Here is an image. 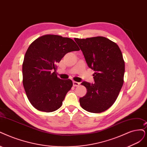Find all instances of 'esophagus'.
<instances>
[{"label": "esophagus", "instance_id": "esophagus-1", "mask_svg": "<svg viewBox=\"0 0 147 147\" xmlns=\"http://www.w3.org/2000/svg\"><path fill=\"white\" fill-rule=\"evenodd\" d=\"M73 86H78L79 85H80V83L79 82H76V81H73Z\"/></svg>", "mask_w": 147, "mask_h": 147}]
</instances>
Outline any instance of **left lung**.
<instances>
[{
    "label": "left lung",
    "mask_w": 147,
    "mask_h": 147,
    "mask_svg": "<svg viewBox=\"0 0 147 147\" xmlns=\"http://www.w3.org/2000/svg\"><path fill=\"white\" fill-rule=\"evenodd\" d=\"M88 66L93 69L94 83L83 82L87 92L79 99L83 109L99 113L111 107L116 100L123 84L125 62L115 42L102 36L78 39Z\"/></svg>",
    "instance_id": "8db88e82"
}]
</instances>
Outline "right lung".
<instances>
[{
	"mask_svg": "<svg viewBox=\"0 0 147 147\" xmlns=\"http://www.w3.org/2000/svg\"><path fill=\"white\" fill-rule=\"evenodd\" d=\"M79 50L73 39L58 35H43L31 43L22 64V82L26 96L36 109L49 113L62 106L73 82L57 78L56 64L67 53Z\"/></svg>",
	"mask_w": 147,
	"mask_h": 147,
	"instance_id": "right-lung-1",
	"label": "right lung"
}]
</instances>
